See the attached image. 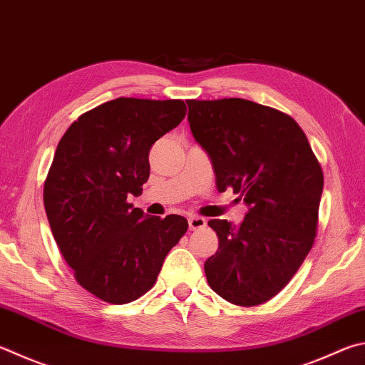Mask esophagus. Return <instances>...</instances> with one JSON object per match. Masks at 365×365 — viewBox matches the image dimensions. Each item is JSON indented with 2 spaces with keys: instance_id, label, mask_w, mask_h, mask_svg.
<instances>
[{
  "instance_id": "1",
  "label": "esophagus",
  "mask_w": 365,
  "mask_h": 365,
  "mask_svg": "<svg viewBox=\"0 0 365 365\" xmlns=\"http://www.w3.org/2000/svg\"><path fill=\"white\" fill-rule=\"evenodd\" d=\"M188 225H190V230L195 231V230H201L204 228L205 225H207V222H205L204 217H200V215H193L188 218Z\"/></svg>"
}]
</instances>
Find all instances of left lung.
Returning a JSON list of instances; mask_svg holds the SVG:
<instances>
[{"label": "left lung", "mask_w": 365, "mask_h": 365, "mask_svg": "<svg viewBox=\"0 0 365 365\" xmlns=\"http://www.w3.org/2000/svg\"><path fill=\"white\" fill-rule=\"evenodd\" d=\"M187 103L217 190L233 188L249 205L237 228L209 220L218 250L204 263L205 277L227 302L257 307L287 286L313 247L322 168L300 125L279 110L244 98Z\"/></svg>", "instance_id": "8db88e82"}]
</instances>
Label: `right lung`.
Returning <instances> with one entry per match:
<instances>
[{"label":"right lung","mask_w":365,"mask_h":365,"mask_svg":"<svg viewBox=\"0 0 365 365\" xmlns=\"http://www.w3.org/2000/svg\"><path fill=\"white\" fill-rule=\"evenodd\" d=\"M187 115L183 101L119 97L78 116L44 180L52 235L79 286L124 304L155 286L187 233L182 215L147 217L128 202L150 177L151 145Z\"/></svg>","instance_id":"right-lung-1"}]
</instances>
